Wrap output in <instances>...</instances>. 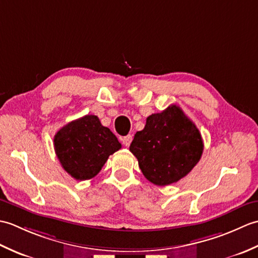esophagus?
Returning <instances> with one entry per match:
<instances>
[{"label":"esophagus","mask_w":258,"mask_h":258,"mask_svg":"<svg viewBox=\"0 0 258 258\" xmlns=\"http://www.w3.org/2000/svg\"><path fill=\"white\" fill-rule=\"evenodd\" d=\"M131 142H132V135H127V136H124V138H122V143L125 146H130Z\"/></svg>","instance_id":"obj_1"}]
</instances>
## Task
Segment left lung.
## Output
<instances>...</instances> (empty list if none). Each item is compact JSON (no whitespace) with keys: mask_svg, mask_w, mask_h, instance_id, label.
Returning a JSON list of instances; mask_svg holds the SVG:
<instances>
[{"mask_svg":"<svg viewBox=\"0 0 258 258\" xmlns=\"http://www.w3.org/2000/svg\"><path fill=\"white\" fill-rule=\"evenodd\" d=\"M204 150L199 128L177 105L150 115L136 132L130 151L151 183H176L194 168Z\"/></svg>","mask_w":258,"mask_h":258,"instance_id":"8db88e82","label":"left lung"}]
</instances>
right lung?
I'll return each mask as SVG.
<instances>
[{
  "mask_svg": "<svg viewBox=\"0 0 258 258\" xmlns=\"http://www.w3.org/2000/svg\"><path fill=\"white\" fill-rule=\"evenodd\" d=\"M122 145L95 115L72 120L54 136V150L62 167L78 180L100 173L109 155Z\"/></svg>",
  "mask_w": 258,
  "mask_h": 258,
  "instance_id": "add662e5",
  "label": "right lung"
}]
</instances>
